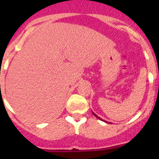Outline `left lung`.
Returning a JSON list of instances; mask_svg holds the SVG:
<instances>
[{"label":"left lung","mask_w":159,"mask_h":159,"mask_svg":"<svg viewBox=\"0 0 159 159\" xmlns=\"http://www.w3.org/2000/svg\"><path fill=\"white\" fill-rule=\"evenodd\" d=\"M92 113H93V112H92ZM93 115H94V116H95V117H96V118H98V119H100V120H102V119H100V118H99V116H96V115H95V113H93ZM102 121H103V120H102ZM106 123H107V122H106Z\"/></svg>","instance_id":"obj_1"}]
</instances>
